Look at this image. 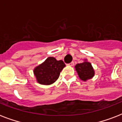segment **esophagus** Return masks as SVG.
<instances>
[{
	"label": "esophagus",
	"mask_w": 122,
	"mask_h": 122,
	"mask_svg": "<svg viewBox=\"0 0 122 122\" xmlns=\"http://www.w3.org/2000/svg\"><path fill=\"white\" fill-rule=\"evenodd\" d=\"M69 65H70V66H74V62L73 61V62H71V63H70V64H69Z\"/></svg>",
	"instance_id": "obj_1"
}]
</instances>
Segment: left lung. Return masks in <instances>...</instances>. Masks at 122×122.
I'll use <instances>...</instances> for the list:
<instances>
[{"label":"left lung","instance_id":"left-lung-1","mask_svg":"<svg viewBox=\"0 0 122 122\" xmlns=\"http://www.w3.org/2000/svg\"><path fill=\"white\" fill-rule=\"evenodd\" d=\"M75 68L80 80L84 81L90 80L94 76V70L91 63L87 61V59H84V61L82 63L76 64Z\"/></svg>","mask_w":122,"mask_h":122}]
</instances>
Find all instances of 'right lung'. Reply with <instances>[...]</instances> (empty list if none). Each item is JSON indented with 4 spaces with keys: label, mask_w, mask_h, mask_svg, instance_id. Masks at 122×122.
Masks as SVG:
<instances>
[{
    "label": "right lung",
    "mask_w": 122,
    "mask_h": 122,
    "mask_svg": "<svg viewBox=\"0 0 122 122\" xmlns=\"http://www.w3.org/2000/svg\"><path fill=\"white\" fill-rule=\"evenodd\" d=\"M65 66L62 60L57 61L55 57H49L33 69V74L39 83L51 85L58 79L60 73Z\"/></svg>",
    "instance_id": "1"
}]
</instances>
